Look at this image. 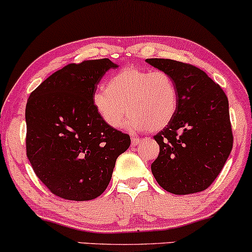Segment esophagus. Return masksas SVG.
Here are the masks:
<instances>
[{"instance_id": "34e87169", "label": "esophagus", "mask_w": 252, "mask_h": 252, "mask_svg": "<svg viewBox=\"0 0 252 252\" xmlns=\"http://www.w3.org/2000/svg\"><path fill=\"white\" fill-rule=\"evenodd\" d=\"M140 144V139L139 138H132V146H137V145H139Z\"/></svg>"}]
</instances>
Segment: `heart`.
<instances>
[{
    "mask_svg": "<svg viewBox=\"0 0 252 252\" xmlns=\"http://www.w3.org/2000/svg\"><path fill=\"white\" fill-rule=\"evenodd\" d=\"M179 104L176 84L169 73L129 66L115 73L107 88L93 95V106L112 128L126 123L129 131H159L175 117Z\"/></svg>",
    "mask_w": 252,
    "mask_h": 252,
    "instance_id": "1",
    "label": "heart"
}]
</instances>
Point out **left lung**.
<instances>
[{
    "label": "left lung",
    "instance_id": "left-lung-1",
    "mask_svg": "<svg viewBox=\"0 0 252 252\" xmlns=\"http://www.w3.org/2000/svg\"><path fill=\"white\" fill-rule=\"evenodd\" d=\"M145 62L169 73L179 95L176 114L155 135L159 155L151 164L152 174L169 193L205 190L220 174L232 150L227 97L199 67L172 59Z\"/></svg>",
    "mask_w": 252,
    "mask_h": 252
}]
</instances>
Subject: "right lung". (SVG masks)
Masks as SVG:
<instances>
[{"label": "right lung", "mask_w": 252, "mask_h": 252, "mask_svg": "<svg viewBox=\"0 0 252 252\" xmlns=\"http://www.w3.org/2000/svg\"><path fill=\"white\" fill-rule=\"evenodd\" d=\"M119 65L108 58L69 64L46 78L27 101V158L57 196L88 201L112 179L131 138L107 126L93 106L98 82Z\"/></svg>", "instance_id": "1"}]
</instances>
